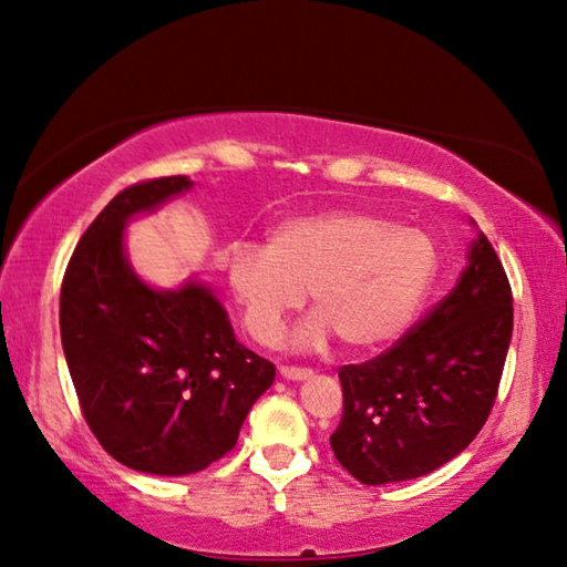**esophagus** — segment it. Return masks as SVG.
<instances>
[{
    "label": "esophagus",
    "instance_id": "obj_1",
    "mask_svg": "<svg viewBox=\"0 0 567 567\" xmlns=\"http://www.w3.org/2000/svg\"><path fill=\"white\" fill-rule=\"evenodd\" d=\"M281 377H284V379H291V382H301V379H309V377H311V369H303V367H281Z\"/></svg>",
    "mask_w": 567,
    "mask_h": 567
}]
</instances>
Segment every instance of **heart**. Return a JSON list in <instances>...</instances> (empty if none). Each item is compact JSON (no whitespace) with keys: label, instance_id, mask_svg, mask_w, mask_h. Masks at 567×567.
<instances>
[{"label":"heart","instance_id":"b5f03b06","mask_svg":"<svg viewBox=\"0 0 567 567\" xmlns=\"http://www.w3.org/2000/svg\"><path fill=\"white\" fill-rule=\"evenodd\" d=\"M434 266L422 230L364 210H329L281 223L268 246L238 240L228 254V281L250 337L266 347L281 339L286 317L311 289L319 311L296 331V347H321L339 333L351 349H374L406 329Z\"/></svg>","mask_w":567,"mask_h":567}]
</instances>
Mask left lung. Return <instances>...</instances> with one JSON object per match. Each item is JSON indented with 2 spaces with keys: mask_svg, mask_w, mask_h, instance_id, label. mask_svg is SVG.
<instances>
[{
  "mask_svg": "<svg viewBox=\"0 0 567 567\" xmlns=\"http://www.w3.org/2000/svg\"><path fill=\"white\" fill-rule=\"evenodd\" d=\"M454 289L384 354L339 369L344 412L331 450L361 485L430 475L493 412L513 339V289L480 234Z\"/></svg>",
  "mask_w": 567,
  "mask_h": 567,
  "instance_id": "obj_1",
  "label": "left lung"
}]
</instances>
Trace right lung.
<instances>
[{"mask_svg": "<svg viewBox=\"0 0 567 567\" xmlns=\"http://www.w3.org/2000/svg\"><path fill=\"white\" fill-rule=\"evenodd\" d=\"M141 181L100 210L68 264L60 333L87 426L110 457L147 475H193L236 447L276 367L238 344L210 289L155 291L130 268L123 228L190 188Z\"/></svg>", "mask_w": 567, "mask_h": 567, "instance_id": "1", "label": "right lung"}]
</instances>
